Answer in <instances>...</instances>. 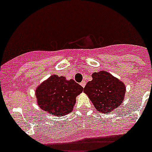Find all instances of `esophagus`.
<instances>
[{
    "label": "esophagus",
    "mask_w": 152,
    "mask_h": 152,
    "mask_svg": "<svg viewBox=\"0 0 152 152\" xmlns=\"http://www.w3.org/2000/svg\"><path fill=\"white\" fill-rule=\"evenodd\" d=\"M80 84L81 85V87H82V88H84V87H85V85H86V82L84 81V80H83V81H81V82H80Z\"/></svg>",
    "instance_id": "34e87169"
}]
</instances>
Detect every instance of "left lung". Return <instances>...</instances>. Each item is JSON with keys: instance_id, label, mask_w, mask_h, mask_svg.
I'll list each match as a JSON object with an SVG mask.
<instances>
[{"instance_id": "left-lung-1", "label": "left lung", "mask_w": 152, "mask_h": 152, "mask_svg": "<svg viewBox=\"0 0 152 152\" xmlns=\"http://www.w3.org/2000/svg\"><path fill=\"white\" fill-rule=\"evenodd\" d=\"M93 80L84 88L96 109L100 113H110L123 103L126 88L123 82L106 72L92 75Z\"/></svg>"}]
</instances>
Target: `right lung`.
I'll return each mask as SVG.
<instances>
[{
    "label": "right lung",
    "mask_w": 152,
    "mask_h": 152,
    "mask_svg": "<svg viewBox=\"0 0 152 152\" xmlns=\"http://www.w3.org/2000/svg\"><path fill=\"white\" fill-rule=\"evenodd\" d=\"M84 88L71 79L52 75L42 83L36 91L38 105L44 111L55 116H65L72 112L76 96Z\"/></svg>",
    "instance_id": "obj_1"
}]
</instances>
